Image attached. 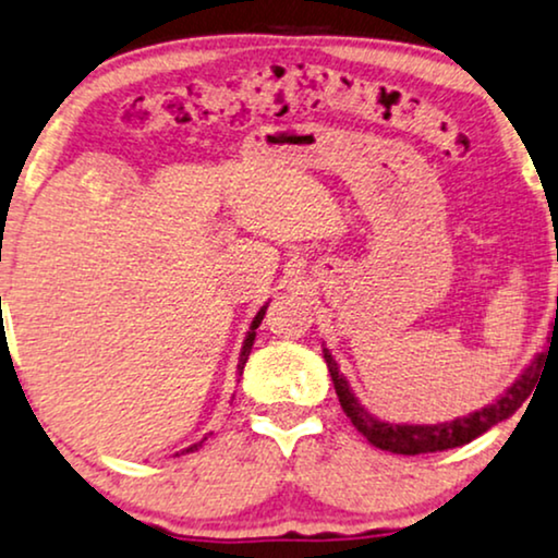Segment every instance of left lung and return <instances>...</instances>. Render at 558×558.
<instances>
[{"instance_id":"left-lung-1","label":"left lung","mask_w":558,"mask_h":558,"mask_svg":"<svg viewBox=\"0 0 558 558\" xmlns=\"http://www.w3.org/2000/svg\"><path fill=\"white\" fill-rule=\"evenodd\" d=\"M558 298H556V318H554V331H551V347L554 336H558ZM323 360L328 364V373H331L336 396H339V403L343 414L352 418L356 432H362L367 437L369 445L380 447V450L396 452V456H422V452H439L450 450V447L469 445L471 439L484 435L486 429H492L494 424L510 418L514 411L520 409L522 401L535 390V383L543 373V364H546L548 354L541 352L535 360L527 364L525 373H522L518 380H514L507 393H501L497 401L484 405L481 411H473L469 416H458L452 422L442 424H390L380 422V418L369 414L364 405L356 401V396L349 388L347 377L339 373V362L333 360L331 349L323 347Z\"/></svg>"}]
</instances>
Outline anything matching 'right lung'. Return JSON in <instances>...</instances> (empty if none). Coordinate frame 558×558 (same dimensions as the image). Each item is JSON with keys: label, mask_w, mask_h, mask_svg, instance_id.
Listing matches in <instances>:
<instances>
[{"label": "right lung", "mask_w": 558, "mask_h": 558, "mask_svg": "<svg viewBox=\"0 0 558 558\" xmlns=\"http://www.w3.org/2000/svg\"><path fill=\"white\" fill-rule=\"evenodd\" d=\"M266 307L268 305H264L260 307V311L256 313V318H253V323H251V331H247V336H245V341H243V352H240V362H238V375H243V367H245V362H247V354H251V349H253V341H256V328L260 326V320H264V315H266ZM206 439V437H204ZM202 439V442H204ZM198 442V445H202ZM198 445H191V447H185L183 452H194Z\"/></svg>", "instance_id": "right-lung-1"}]
</instances>
